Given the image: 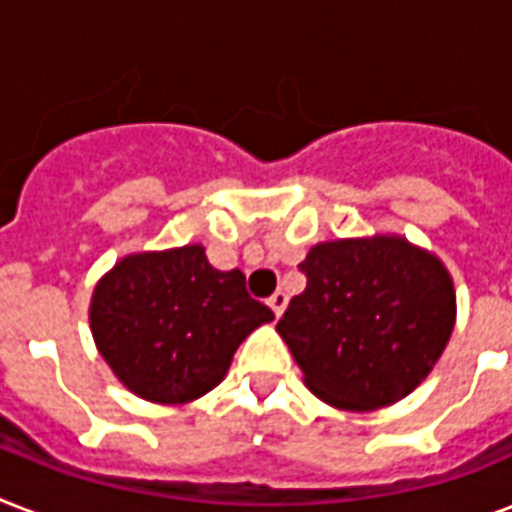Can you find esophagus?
Segmentation results:
<instances>
[{
    "mask_svg": "<svg viewBox=\"0 0 512 512\" xmlns=\"http://www.w3.org/2000/svg\"><path fill=\"white\" fill-rule=\"evenodd\" d=\"M268 305H271V311L276 313V319H279L281 313H284V308H287V295L284 292H273L271 297H268Z\"/></svg>",
    "mask_w": 512,
    "mask_h": 512,
    "instance_id": "obj_1",
    "label": "esophagus"
}]
</instances>
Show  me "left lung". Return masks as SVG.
<instances>
[{"label":"left lung","mask_w":512,"mask_h":512,"mask_svg":"<svg viewBox=\"0 0 512 512\" xmlns=\"http://www.w3.org/2000/svg\"><path fill=\"white\" fill-rule=\"evenodd\" d=\"M300 271L308 284L276 332L313 396L342 412H374L433 372L457 321L441 257L398 233H374L313 244Z\"/></svg>","instance_id":"left-lung-1"}]
</instances>
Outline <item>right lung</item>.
<instances>
[{
  "instance_id": "right-lung-1",
  "label": "right lung",
  "mask_w": 512,
  "mask_h": 512,
  "mask_svg": "<svg viewBox=\"0 0 512 512\" xmlns=\"http://www.w3.org/2000/svg\"><path fill=\"white\" fill-rule=\"evenodd\" d=\"M244 284L239 268H212L201 244L124 255L92 289L95 348L143 401H196L223 382L241 342L273 321Z\"/></svg>"
}]
</instances>
